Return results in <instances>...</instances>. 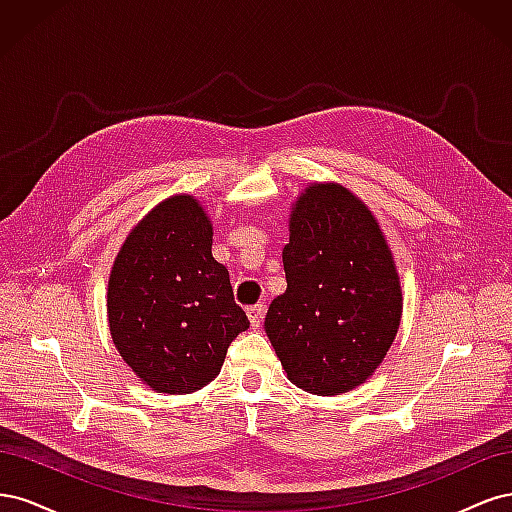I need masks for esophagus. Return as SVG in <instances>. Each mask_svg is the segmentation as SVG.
I'll return each instance as SVG.
<instances>
[{"mask_svg": "<svg viewBox=\"0 0 512 512\" xmlns=\"http://www.w3.org/2000/svg\"><path fill=\"white\" fill-rule=\"evenodd\" d=\"M247 318H250V322H252V327H260V322H262V318H265V305H262V303H258V305H252V307H247Z\"/></svg>", "mask_w": 512, "mask_h": 512, "instance_id": "esophagus-1", "label": "esophagus"}]
</instances>
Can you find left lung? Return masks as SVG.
I'll return each instance as SVG.
<instances>
[{"instance_id": "8db88e82", "label": "left lung", "mask_w": 512, "mask_h": 512, "mask_svg": "<svg viewBox=\"0 0 512 512\" xmlns=\"http://www.w3.org/2000/svg\"><path fill=\"white\" fill-rule=\"evenodd\" d=\"M282 260L288 288L271 301L265 331L288 380L314 395L354 389L382 363L401 318L376 220L342 185H312L292 211Z\"/></svg>"}]
</instances>
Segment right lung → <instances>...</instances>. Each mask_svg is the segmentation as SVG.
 Returning <instances> with one entry per match:
<instances>
[{"label":"right lung","mask_w":512,"mask_h":512,"mask_svg":"<svg viewBox=\"0 0 512 512\" xmlns=\"http://www.w3.org/2000/svg\"><path fill=\"white\" fill-rule=\"evenodd\" d=\"M211 237L203 207L173 196L130 232L111 271L113 342L158 393L203 389L220 374L232 339L250 327Z\"/></svg>","instance_id":"1"}]
</instances>
